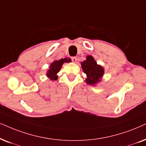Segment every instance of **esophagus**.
<instances>
[{"label":"esophagus","mask_w":146,"mask_h":146,"mask_svg":"<svg viewBox=\"0 0 146 146\" xmlns=\"http://www.w3.org/2000/svg\"><path fill=\"white\" fill-rule=\"evenodd\" d=\"M71 60L73 62H76L77 61V57H71Z\"/></svg>","instance_id":"obj_1"}]
</instances>
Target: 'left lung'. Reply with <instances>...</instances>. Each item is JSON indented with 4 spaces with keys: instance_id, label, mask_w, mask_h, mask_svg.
<instances>
[{
    "instance_id": "obj_1",
    "label": "left lung",
    "mask_w": 146,
    "mask_h": 146,
    "mask_svg": "<svg viewBox=\"0 0 146 146\" xmlns=\"http://www.w3.org/2000/svg\"><path fill=\"white\" fill-rule=\"evenodd\" d=\"M83 71L87 75L86 82L87 84L93 85L100 81V79L104 75V69L98 65L93 57L89 55L87 60L81 63Z\"/></svg>"
}]
</instances>
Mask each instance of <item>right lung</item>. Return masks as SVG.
I'll return each instance as SVG.
<instances>
[{"label": "right lung", "instance_id": "add662e5", "mask_svg": "<svg viewBox=\"0 0 146 146\" xmlns=\"http://www.w3.org/2000/svg\"><path fill=\"white\" fill-rule=\"evenodd\" d=\"M71 59H61L59 60V61H54L53 63L50 66L49 69L46 73V76H47L52 81L57 80L58 77L57 76V73L60 71L61 68L63 65L64 63H67V62H71Z\"/></svg>", "mask_w": 146, "mask_h": 146}]
</instances>
